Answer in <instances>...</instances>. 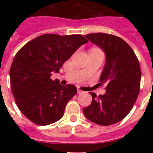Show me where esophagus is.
<instances>
[{"mask_svg": "<svg viewBox=\"0 0 153 153\" xmlns=\"http://www.w3.org/2000/svg\"><path fill=\"white\" fill-rule=\"evenodd\" d=\"M77 93H79V94H81V93H83V91H82V90H80L79 89H77Z\"/></svg>", "mask_w": 153, "mask_h": 153, "instance_id": "1", "label": "esophagus"}]
</instances>
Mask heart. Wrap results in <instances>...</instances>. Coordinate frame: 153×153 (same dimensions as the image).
<instances>
[{"label":"heart","mask_w":153,"mask_h":153,"mask_svg":"<svg viewBox=\"0 0 153 153\" xmlns=\"http://www.w3.org/2000/svg\"><path fill=\"white\" fill-rule=\"evenodd\" d=\"M93 50H95V49H93Z\"/></svg>","instance_id":"b5f03b06"}]
</instances>
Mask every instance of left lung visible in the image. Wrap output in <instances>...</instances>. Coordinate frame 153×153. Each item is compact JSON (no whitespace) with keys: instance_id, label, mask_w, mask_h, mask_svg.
I'll list each match as a JSON object with an SVG mask.
<instances>
[{"instance_id":"obj_1","label":"left lung","mask_w":153,"mask_h":153,"mask_svg":"<svg viewBox=\"0 0 153 153\" xmlns=\"http://www.w3.org/2000/svg\"><path fill=\"white\" fill-rule=\"evenodd\" d=\"M106 54V63L100 75V84H106V93L90 92L93 100L83 109L91 122L109 126L123 120L136 102L140 88L141 70L130 46L123 39L104 33L85 35Z\"/></svg>"}]
</instances>
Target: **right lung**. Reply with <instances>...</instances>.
<instances>
[{
	"label": "right lung",
	"instance_id": "1",
	"mask_svg": "<svg viewBox=\"0 0 153 153\" xmlns=\"http://www.w3.org/2000/svg\"><path fill=\"white\" fill-rule=\"evenodd\" d=\"M87 42L79 34H43L17 53L10 70V87L19 109L31 122L47 126L63 117L77 90L72 84L62 86L51 76Z\"/></svg>",
	"mask_w": 153,
	"mask_h": 153
}]
</instances>
